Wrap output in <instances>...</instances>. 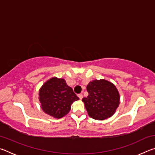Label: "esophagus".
I'll return each instance as SVG.
<instances>
[{"label": "esophagus", "mask_w": 155, "mask_h": 155, "mask_svg": "<svg viewBox=\"0 0 155 155\" xmlns=\"http://www.w3.org/2000/svg\"><path fill=\"white\" fill-rule=\"evenodd\" d=\"M78 97H79L80 100H82V98H83V94H78Z\"/></svg>", "instance_id": "esophagus-1"}]
</instances>
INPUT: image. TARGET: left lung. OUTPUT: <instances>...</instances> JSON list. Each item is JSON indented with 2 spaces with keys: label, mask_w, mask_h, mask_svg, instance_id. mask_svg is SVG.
Here are the masks:
<instances>
[{
  "label": "left lung",
  "mask_w": 155,
  "mask_h": 155,
  "mask_svg": "<svg viewBox=\"0 0 155 155\" xmlns=\"http://www.w3.org/2000/svg\"><path fill=\"white\" fill-rule=\"evenodd\" d=\"M89 94L82 101L89 116L97 120H104L111 117L120 104V94L117 88L109 81L94 80L87 86Z\"/></svg>",
  "instance_id": "1"
}]
</instances>
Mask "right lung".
<instances>
[{"label":"right lung","instance_id":"right-lung-1","mask_svg":"<svg viewBox=\"0 0 155 155\" xmlns=\"http://www.w3.org/2000/svg\"><path fill=\"white\" fill-rule=\"evenodd\" d=\"M39 100L44 112L55 118L68 114L71 104L79 100L64 78L52 77L44 83L39 91Z\"/></svg>","mask_w":155,"mask_h":155}]
</instances>
